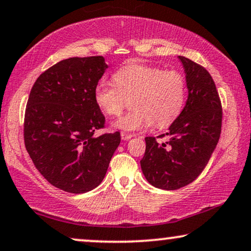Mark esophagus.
Returning a JSON list of instances; mask_svg holds the SVG:
<instances>
[{"mask_svg": "<svg viewBox=\"0 0 251 251\" xmlns=\"http://www.w3.org/2000/svg\"><path fill=\"white\" fill-rule=\"evenodd\" d=\"M121 138L123 139V141H129L130 138H132V135H129V133L122 132L121 133Z\"/></svg>", "mask_w": 251, "mask_h": 251, "instance_id": "1", "label": "esophagus"}]
</instances>
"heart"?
<instances>
[{"label":"heart","mask_w":251,"mask_h":251,"mask_svg":"<svg viewBox=\"0 0 251 251\" xmlns=\"http://www.w3.org/2000/svg\"><path fill=\"white\" fill-rule=\"evenodd\" d=\"M115 85L99 80L93 96L103 113L116 116L131 99L133 110L114 122L123 131L144 130L154 125L166 126L180 115L185 100V82L174 70L164 71L158 67L132 63L114 74Z\"/></svg>","instance_id":"obj_1"}]
</instances>
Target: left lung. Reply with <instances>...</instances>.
I'll list each match as a JSON object with an SVG mask.
<instances>
[{
    "label": "left lung",
    "instance_id": "obj_1",
    "mask_svg": "<svg viewBox=\"0 0 251 251\" xmlns=\"http://www.w3.org/2000/svg\"><path fill=\"white\" fill-rule=\"evenodd\" d=\"M185 74L188 99L166 135L169 141L158 143L146 137L141 160L143 174L150 184L176 190L200 176L217 148L221 132V103L211 75L184 56H177Z\"/></svg>",
    "mask_w": 251,
    "mask_h": 251
}]
</instances>
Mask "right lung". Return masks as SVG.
<instances>
[{"label": "right lung", "instance_id": "obj_1", "mask_svg": "<svg viewBox=\"0 0 251 251\" xmlns=\"http://www.w3.org/2000/svg\"><path fill=\"white\" fill-rule=\"evenodd\" d=\"M107 68L102 56L67 58L42 73L28 97L26 150L39 173L68 193L83 194L101 183L121 142L119 131L94 136L105 116L93 91Z\"/></svg>", "mask_w": 251, "mask_h": 251}]
</instances>
